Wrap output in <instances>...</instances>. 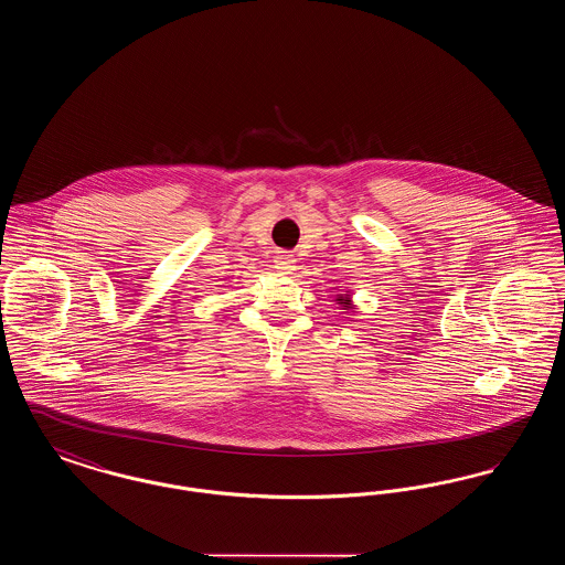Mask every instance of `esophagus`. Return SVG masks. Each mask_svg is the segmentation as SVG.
Masks as SVG:
<instances>
[{
  "label": "esophagus",
  "mask_w": 565,
  "mask_h": 565,
  "mask_svg": "<svg viewBox=\"0 0 565 565\" xmlns=\"http://www.w3.org/2000/svg\"><path fill=\"white\" fill-rule=\"evenodd\" d=\"M275 269L281 275H292V270L296 269L295 254L290 252H277L275 256Z\"/></svg>",
  "instance_id": "1"
}]
</instances>
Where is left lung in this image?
Returning a JSON list of instances; mask_svg holds the SVG:
<instances>
[{
	"label": "left lung",
	"mask_w": 565,
	"mask_h": 565,
	"mask_svg": "<svg viewBox=\"0 0 565 565\" xmlns=\"http://www.w3.org/2000/svg\"><path fill=\"white\" fill-rule=\"evenodd\" d=\"M334 300L343 307V309H348V311H355V305H353V300H351V292H348V295H337L334 296Z\"/></svg>",
	"instance_id": "1"
}]
</instances>
